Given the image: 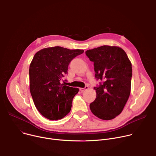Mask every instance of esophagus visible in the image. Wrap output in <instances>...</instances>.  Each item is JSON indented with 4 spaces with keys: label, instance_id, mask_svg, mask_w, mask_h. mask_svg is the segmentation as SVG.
I'll return each mask as SVG.
<instances>
[{
    "label": "esophagus",
    "instance_id": "obj_1",
    "mask_svg": "<svg viewBox=\"0 0 156 156\" xmlns=\"http://www.w3.org/2000/svg\"><path fill=\"white\" fill-rule=\"evenodd\" d=\"M87 89H88V86H85L84 87H80V90L81 92H83V91H84L87 90Z\"/></svg>",
    "mask_w": 156,
    "mask_h": 156
}]
</instances>
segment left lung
I'll use <instances>...</instances> for the list:
<instances>
[{"mask_svg":"<svg viewBox=\"0 0 156 156\" xmlns=\"http://www.w3.org/2000/svg\"><path fill=\"white\" fill-rule=\"evenodd\" d=\"M85 53L94 63L96 79L101 81L94 87L96 98L90 109L101 119L112 120L122 112L129 96L131 63L126 52L116 46H103Z\"/></svg>","mask_w":156,"mask_h":156,"instance_id":"8db88e82","label":"left lung"}]
</instances>
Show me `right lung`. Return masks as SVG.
Wrapping results in <instances>:
<instances>
[{"mask_svg":"<svg viewBox=\"0 0 156 156\" xmlns=\"http://www.w3.org/2000/svg\"><path fill=\"white\" fill-rule=\"evenodd\" d=\"M83 52L55 46L43 49L34 55L29 70L30 93L36 107L44 117L57 120L70 112L79 89L61 84V80L67 75L70 62Z\"/></svg>","mask_w":156,"mask_h":156,"instance_id":"right-lung-1","label":"right lung"}]
</instances>
